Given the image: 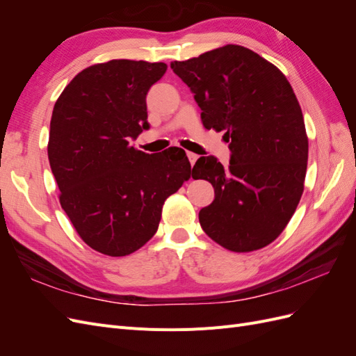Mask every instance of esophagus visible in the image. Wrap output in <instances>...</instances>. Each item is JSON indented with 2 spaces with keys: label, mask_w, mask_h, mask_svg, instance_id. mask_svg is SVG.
<instances>
[{
  "label": "esophagus",
  "mask_w": 356,
  "mask_h": 356,
  "mask_svg": "<svg viewBox=\"0 0 356 356\" xmlns=\"http://www.w3.org/2000/svg\"><path fill=\"white\" fill-rule=\"evenodd\" d=\"M187 157H188V160H190V163H191V166L196 163V160H197V154H195V153H191V152H187Z\"/></svg>",
  "instance_id": "obj_1"
}]
</instances>
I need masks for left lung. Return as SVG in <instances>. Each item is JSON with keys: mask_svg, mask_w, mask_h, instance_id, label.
Returning <instances> with one entry per match:
<instances>
[{"mask_svg": "<svg viewBox=\"0 0 356 356\" xmlns=\"http://www.w3.org/2000/svg\"><path fill=\"white\" fill-rule=\"evenodd\" d=\"M170 68L195 93L203 126L230 143L227 168L207 156L191 170L215 191L199 212L203 232L233 252L272 243L305 190L309 141L293 88L273 63L236 44Z\"/></svg>", "mask_w": 356, "mask_h": 356, "instance_id": "8db88e82", "label": "left lung"}]
</instances>
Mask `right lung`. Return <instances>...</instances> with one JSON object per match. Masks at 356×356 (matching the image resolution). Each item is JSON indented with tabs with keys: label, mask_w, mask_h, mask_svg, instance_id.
Here are the masks:
<instances>
[{
	"label": "right lung",
	"mask_w": 356,
	"mask_h": 356,
	"mask_svg": "<svg viewBox=\"0 0 356 356\" xmlns=\"http://www.w3.org/2000/svg\"><path fill=\"white\" fill-rule=\"evenodd\" d=\"M163 62L114 59L83 70L53 108L47 154L59 202L95 251L123 257L157 232L161 208L191 175L184 149L147 154L131 145L149 127L147 93Z\"/></svg>",
	"instance_id": "add662e5"
}]
</instances>
